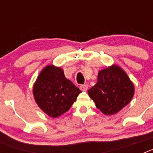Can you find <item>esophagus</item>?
Masks as SVG:
<instances>
[{
  "mask_svg": "<svg viewBox=\"0 0 153 153\" xmlns=\"http://www.w3.org/2000/svg\"><path fill=\"white\" fill-rule=\"evenodd\" d=\"M79 89H80L82 91H86V90H87V89H88V86H87L86 84L81 85V86H79Z\"/></svg>",
  "mask_w": 153,
  "mask_h": 153,
  "instance_id": "obj_1",
  "label": "esophagus"
}]
</instances>
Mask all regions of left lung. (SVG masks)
Wrapping results in <instances>:
<instances>
[{
	"label": "left lung",
	"instance_id": "1",
	"mask_svg": "<svg viewBox=\"0 0 153 153\" xmlns=\"http://www.w3.org/2000/svg\"><path fill=\"white\" fill-rule=\"evenodd\" d=\"M135 87L126 73L118 65L100 70L97 83L88 90L96 106L106 116L118 113L132 100Z\"/></svg>",
	"mask_w": 153,
	"mask_h": 153
}]
</instances>
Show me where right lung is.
<instances>
[{"mask_svg":"<svg viewBox=\"0 0 153 153\" xmlns=\"http://www.w3.org/2000/svg\"><path fill=\"white\" fill-rule=\"evenodd\" d=\"M81 90L65 77L61 67L47 65L33 86L35 102L47 116L56 118L68 111Z\"/></svg>","mask_w":153,"mask_h":153,"instance_id":"add662e5","label":"right lung"}]
</instances>
